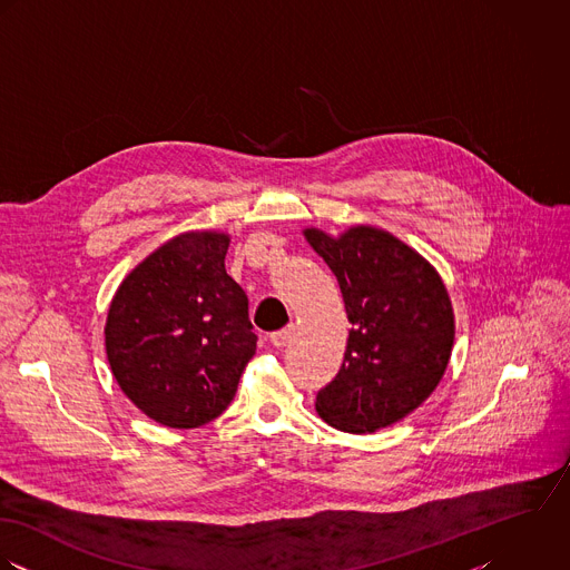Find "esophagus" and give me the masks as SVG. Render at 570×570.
I'll return each instance as SVG.
<instances>
[{
    "label": "esophagus",
    "mask_w": 570,
    "mask_h": 570,
    "mask_svg": "<svg viewBox=\"0 0 570 570\" xmlns=\"http://www.w3.org/2000/svg\"><path fill=\"white\" fill-rule=\"evenodd\" d=\"M293 333H295V326H286V328L271 335V343L275 347H286L288 343L293 342Z\"/></svg>",
    "instance_id": "34e87169"
}]
</instances>
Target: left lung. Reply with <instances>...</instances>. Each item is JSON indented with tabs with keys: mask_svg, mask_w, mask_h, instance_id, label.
I'll return each instance as SVG.
<instances>
[{
	"mask_svg": "<svg viewBox=\"0 0 570 570\" xmlns=\"http://www.w3.org/2000/svg\"><path fill=\"white\" fill-rule=\"evenodd\" d=\"M342 288L352 324L337 376L317 392L320 416L372 434L414 412L441 383L454 345V311L434 266L387 230H304Z\"/></svg>",
	"mask_w": 570,
	"mask_h": 570,
	"instance_id": "1",
	"label": "left lung"
}]
</instances>
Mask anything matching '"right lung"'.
Masks as SVG:
<instances>
[{"label":"right lung","instance_id":"obj_1","mask_svg":"<svg viewBox=\"0 0 570 570\" xmlns=\"http://www.w3.org/2000/svg\"><path fill=\"white\" fill-rule=\"evenodd\" d=\"M227 248V233H183L145 257L110 304L106 350L116 383L160 425L191 430L218 419L255 354Z\"/></svg>","mask_w":570,"mask_h":570}]
</instances>
